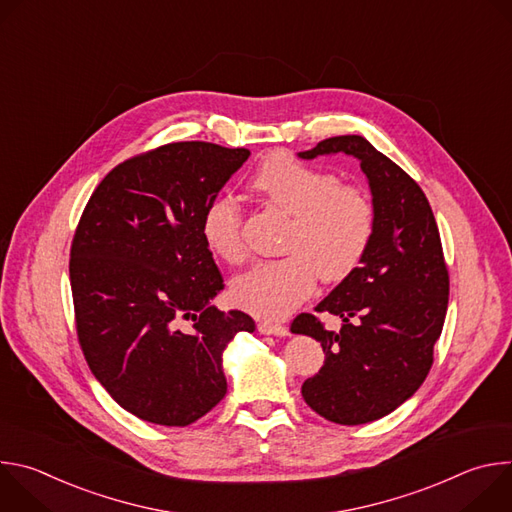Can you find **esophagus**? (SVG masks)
<instances>
[{
	"instance_id": "esophagus-1",
	"label": "esophagus",
	"mask_w": 512,
	"mask_h": 512,
	"mask_svg": "<svg viewBox=\"0 0 512 512\" xmlns=\"http://www.w3.org/2000/svg\"><path fill=\"white\" fill-rule=\"evenodd\" d=\"M257 328H259L261 334H271V336H287L289 334V330L283 324H273V322H267V320L259 322Z\"/></svg>"
}]
</instances>
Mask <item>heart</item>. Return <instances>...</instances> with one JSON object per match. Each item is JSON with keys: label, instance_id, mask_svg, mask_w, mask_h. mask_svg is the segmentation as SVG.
Returning a JSON list of instances; mask_svg holds the SVG:
<instances>
[{"label": "heart", "instance_id": "b5f03b06", "mask_svg": "<svg viewBox=\"0 0 512 512\" xmlns=\"http://www.w3.org/2000/svg\"><path fill=\"white\" fill-rule=\"evenodd\" d=\"M253 188L291 216L283 259L263 261L233 281L237 306L261 316L281 318L302 304L316 287L350 277L369 253L377 210L371 194L356 184H340L334 172L287 154L267 156L253 176ZM200 233L212 255L231 265L247 255L243 214L231 196H216L202 214Z\"/></svg>", "mask_w": 512, "mask_h": 512}]
</instances>
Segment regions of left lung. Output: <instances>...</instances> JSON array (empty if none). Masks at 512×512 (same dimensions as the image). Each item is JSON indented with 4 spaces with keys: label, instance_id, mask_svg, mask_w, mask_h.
Returning <instances> with one entry per match:
<instances>
[{
    "label": "left lung",
    "instance_id": "obj_1",
    "mask_svg": "<svg viewBox=\"0 0 512 512\" xmlns=\"http://www.w3.org/2000/svg\"><path fill=\"white\" fill-rule=\"evenodd\" d=\"M348 154L369 178L377 229L358 269L316 312L342 318L338 332L300 314L291 332L324 348L322 369L302 385L304 401L324 419L360 425L405 403L425 381L444 328L450 275L431 206L419 184L360 135H338L300 152L304 160Z\"/></svg>",
    "mask_w": 512,
    "mask_h": 512
}]
</instances>
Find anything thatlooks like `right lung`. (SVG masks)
Returning <instances> with one entry per match:
<instances>
[{"mask_svg": "<svg viewBox=\"0 0 512 512\" xmlns=\"http://www.w3.org/2000/svg\"><path fill=\"white\" fill-rule=\"evenodd\" d=\"M251 156L176 141L115 166L70 245L77 336L95 379L135 417L186 427L227 393L223 350L255 322L210 300L225 287L200 225Z\"/></svg>", "mask_w": 512, "mask_h": 512, "instance_id": "right-lung-1", "label": "right lung"}]
</instances>
